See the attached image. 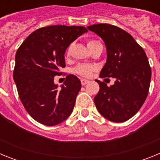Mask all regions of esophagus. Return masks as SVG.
I'll return each instance as SVG.
<instances>
[{
    "mask_svg": "<svg viewBox=\"0 0 160 160\" xmlns=\"http://www.w3.org/2000/svg\"><path fill=\"white\" fill-rule=\"evenodd\" d=\"M88 82H89V81H88V80H87V79H84V78L81 79V83H82V86L87 84Z\"/></svg>",
    "mask_w": 160,
    "mask_h": 160,
    "instance_id": "esophagus-1",
    "label": "esophagus"
}]
</instances>
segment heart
Segmentation results:
<instances>
[{
    "label": "heart",
    "instance_id": "b5f03b06",
    "mask_svg": "<svg viewBox=\"0 0 160 160\" xmlns=\"http://www.w3.org/2000/svg\"><path fill=\"white\" fill-rule=\"evenodd\" d=\"M96 42H98L95 40H90L88 42V46H91L93 44L96 43ZM70 53V47H69L67 49V51H66V55L69 56ZM96 70V68L94 66H91V65L88 64H79L76 66L74 69H73V72L78 75L82 76V77H86L88 78L90 77L91 74H92L93 72Z\"/></svg>",
    "mask_w": 160,
    "mask_h": 160
}]
</instances>
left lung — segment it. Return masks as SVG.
<instances>
[{"mask_svg":"<svg viewBox=\"0 0 160 160\" xmlns=\"http://www.w3.org/2000/svg\"><path fill=\"white\" fill-rule=\"evenodd\" d=\"M105 42L107 58L99 77L114 78V84H99L94 101L98 111L111 122L130 119L142 106L150 87L152 70L146 53L130 33L110 24L87 27Z\"/></svg>","mask_w":160,"mask_h":160,"instance_id":"8db88e82","label":"left lung"}]
</instances>
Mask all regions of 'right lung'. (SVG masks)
Masks as SVG:
<instances>
[{
  "instance_id": "1",
  "label": "right lung",
  "mask_w": 160,
  "mask_h": 160,
  "mask_svg": "<svg viewBox=\"0 0 160 160\" xmlns=\"http://www.w3.org/2000/svg\"><path fill=\"white\" fill-rule=\"evenodd\" d=\"M87 31L83 26H46L32 32L18 48L13 80L24 107L37 122L57 125L73 111L80 80L69 74L61 88L53 81L66 66L68 46Z\"/></svg>"
}]
</instances>
